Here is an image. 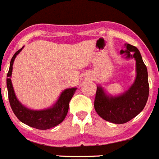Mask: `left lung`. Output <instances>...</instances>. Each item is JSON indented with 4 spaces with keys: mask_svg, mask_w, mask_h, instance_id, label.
I'll return each mask as SVG.
<instances>
[{
    "mask_svg": "<svg viewBox=\"0 0 159 159\" xmlns=\"http://www.w3.org/2000/svg\"><path fill=\"white\" fill-rule=\"evenodd\" d=\"M121 50L126 57H134L136 62V77L129 90L118 97H108L101 87H97L94 108L99 116L114 124H125L140 114L149 98V81L146 66L136 47L128 44Z\"/></svg>",
    "mask_w": 159,
    "mask_h": 159,
    "instance_id": "1",
    "label": "left lung"
}]
</instances>
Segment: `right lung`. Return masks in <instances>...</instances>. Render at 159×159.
I'll return each instance as SVG.
<instances>
[{
  "label": "right lung",
  "instance_id": "1",
  "mask_svg": "<svg viewBox=\"0 0 159 159\" xmlns=\"http://www.w3.org/2000/svg\"><path fill=\"white\" fill-rule=\"evenodd\" d=\"M21 50L22 48L17 51L12 57L10 61V70L7 74L8 78L6 80L8 97H9V101H10L12 111L14 113V115H16V117L21 122H23V124L36 128V129H50L55 126H57V124H61L64 120L67 115L70 101L74 95L76 88L66 89L65 91L62 92L57 103L52 108L43 110V111H32V110L26 108L18 102L15 97L14 89L12 86L11 79H10L14 59L17 55L20 53Z\"/></svg>",
  "mask_w": 159,
  "mask_h": 159
}]
</instances>
